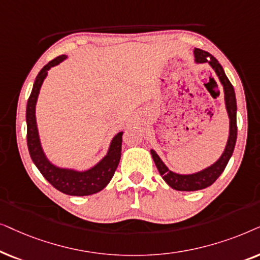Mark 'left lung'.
Wrapping results in <instances>:
<instances>
[{
	"mask_svg": "<svg viewBox=\"0 0 260 260\" xmlns=\"http://www.w3.org/2000/svg\"><path fill=\"white\" fill-rule=\"evenodd\" d=\"M193 54H195V61L197 64L201 63H208L210 67L213 68V70L215 71V74L221 82V84L223 86V92H224V105H226L227 114L230 117V136H228V140L224 147L223 153L221 154V157L217 160L212 164L208 168L203 169L199 172L190 175H181L176 174V172L169 170V168L166 166L159 155L155 153V151L151 150L152 158L155 162L159 174L162 177V179L171 186L172 189L178 190V191H195V190L205 189L207 186H210L217 178L220 177V175L222 174L224 168H226L228 161L233 154L234 147H235V141H237V100H235V92L233 85L231 84L230 79L227 78L226 74H224L222 67H221L219 61L216 60V58H214L209 52L200 50V48H195L193 50Z\"/></svg>",
	"mask_w": 260,
	"mask_h": 260,
	"instance_id": "left-lung-1",
	"label": "left lung"
}]
</instances>
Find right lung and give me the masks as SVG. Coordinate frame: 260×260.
<instances>
[{"instance_id": "obj_1", "label": "right lung", "mask_w": 260, "mask_h": 260, "mask_svg": "<svg viewBox=\"0 0 260 260\" xmlns=\"http://www.w3.org/2000/svg\"><path fill=\"white\" fill-rule=\"evenodd\" d=\"M64 59H67V55L64 54L54 58L53 60L45 65L37 76L26 109L27 146H28L30 158L38 170L55 189L71 196H88L101 191L113 178L121 158L123 132H119L113 138L107 154L89 170L77 171L74 169L59 168L48 160L41 147L39 132H38L36 105L41 85L47 76V71L61 63Z\"/></svg>"}]
</instances>
